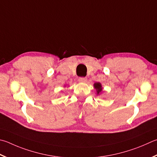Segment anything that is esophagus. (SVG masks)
I'll list each match as a JSON object with an SVG mask.
<instances>
[{"label": "esophagus", "mask_w": 157, "mask_h": 157, "mask_svg": "<svg viewBox=\"0 0 157 157\" xmlns=\"http://www.w3.org/2000/svg\"><path fill=\"white\" fill-rule=\"evenodd\" d=\"M78 81L80 82H86L87 81V78H84V77H80V78H79Z\"/></svg>", "instance_id": "1"}]
</instances>
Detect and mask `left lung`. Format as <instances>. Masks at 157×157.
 <instances>
[{
    "label": "left lung",
    "instance_id": "left-lung-1",
    "mask_svg": "<svg viewBox=\"0 0 157 157\" xmlns=\"http://www.w3.org/2000/svg\"><path fill=\"white\" fill-rule=\"evenodd\" d=\"M94 86H95V89L97 90V93H98V94H99L102 90L101 85L100 83H99V82L98 83H95V84H94Z\"/></svg>",
    "mask_w": 157,
    "mask_h": 157
}]
</instances>
